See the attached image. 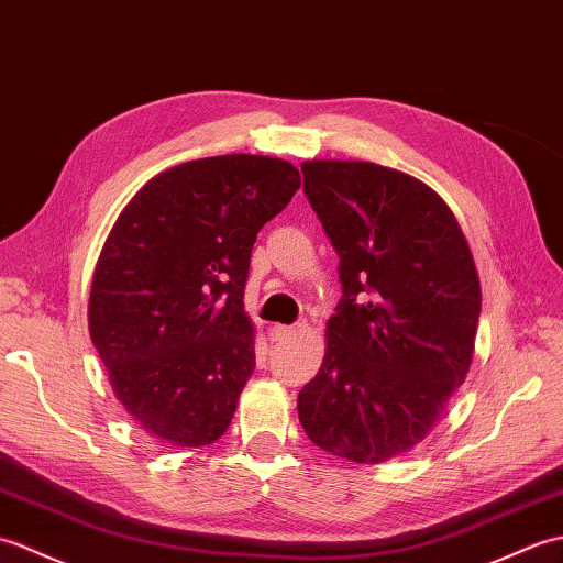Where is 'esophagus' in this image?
<instances>
[{"label": "esophagus", "instance_id": "obj_1", "mask_svg": "<svg viewBox=\"0 0 563 563\" xmlns=\"http://www.w3.org/2000/svg\"><path fill=\"white\" fill-rule=\"evenodd\" d=\"M296 334V328H291V324H274V328L269 330V336L272 342H284L289 340V336Z\"/></svg>", "mask_w": 563, "mask_h": 563}]
</instances>
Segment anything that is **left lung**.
I'll return each mask as SVG.
<instances>
[{
    "mask_svg": "<svg viewBox=\"0 0 563 563\" xmlns=\"http://www.w3.org/2000/svg\"><path fill=\"white\" fill-rule=\"evenodd\" d=\"M301 170L340 255L342 298L298 419L322 451L378 465L411 451L465 383L482 313L477 267L453 211L421 180L366 161H306Z\"/></svg>",
    "mask_w": 563,
    "mask_h": 563,
    "instance_id": "obj_1",
    "label": "left lung"
}]
</instances>
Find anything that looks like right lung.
I'll return each instance as SVG.
<instances>
[{
  "instance_id": "1",
  "label": "right lung",
  "mask_w": 563,
  "mask_h": 563,
  "mask_svg": "<svg viewBox=\"0 0 563 563\" xmlns=\"http://www.w3.org/2000/svg\"><path fill=\"white\" fill-rule=\"evenodd\" d=\"M298 187L282 158H197L148 180L110 229L89 332L112 393L158 443L199 448L229 429L255 371L250 253Z\"/></svg>"
}]
</instances>
